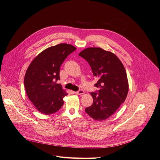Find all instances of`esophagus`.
Segmentation results:
<instances>
[{
    "instance_id": "34e87169",
    "label": "esophagus",
    "mask_w": 160,
    "mask_h": 160,
    "mask_svg": "<svg viewBox=\"0 0 160 160\" xmlns=\"http://www.w3.org/2000/svg\"><path fill=\"white\" fill-rule=\"evenodd\" d=\"M75 93L76 94H77V95H82V94H84V91L82 90V89H80V90L78 91H75Z\"/></svg>"
}]
</instances>
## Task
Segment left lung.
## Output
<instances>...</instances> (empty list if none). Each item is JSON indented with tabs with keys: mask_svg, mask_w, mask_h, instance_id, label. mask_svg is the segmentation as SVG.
Instances as JSON below:
<instances>
[{
	"mask_svg": "<svg viewBox=\"0 0 160 160\" xmlns=\"http://www.w3.org/2000/svg\"><path fill=\"white\" fill-rule=\"evenodd\" d=\"M79 56L88 62L93 75L98 78L94 85L99 88L90 93L93 103L85 110L96 121L106 120L124 102L128 92L124 66L115 54L101 48H87Z\"/></svg>",
	"mask_w": 160,
	"mask_h": 160,
	"instance_id": "obj_1",
	"label": "left lung"
}]
</instances>
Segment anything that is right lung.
<instances>
[{
	"instance_id": "1",
	"label": "right lung",
	"mask_w": 160,
	"mask_h": 160,
	"mask_svg": "<svg viewBox=\"0 0 160 160\" xmlns=\"http://www.w3.org/2000/svg\"><path fill=\"white\" fill-rule=\"evenodd\" d=\"M76 48L67 43L49 47L38 54L29 66L24 80L28 97L37 110L50 115L59 110L68 94L56 82L60 66Z\"/></svg>"
}]
</instances>
